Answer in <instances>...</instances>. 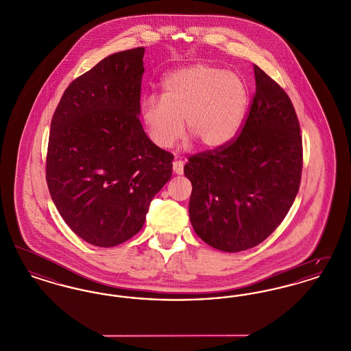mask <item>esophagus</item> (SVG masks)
Instances as JSON below:
<instances>
[{
	"mask_svg": "<svg viewBox=\"0 0 351 351\" xmlns=\"http://www.w3.org/2000/svg\"><path fill=\"white\" fill-rule=\"evenodd\" d=\"M172 168H173V172H175L176 175H182L184 172V163L182 160H175V162L172 163Z\"/></svg>",
	"mask_w": 351,
	"mask_h": 351,
	"instance_id": "obj_1",
	"label": "esophagus"
}]
</instances>
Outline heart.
<instances>
[{
	"mask_svg": "<svg viewBox=\"0 0 351 351\" xmlns=\"http://www.w3.org/2000/svg\"><path fill=\"white\" fill-rule=\"evenodd\" d=\"M249 92L242 77L223 68L196 63L171 72L162 97L142 101V118L152 143L169 149L185 129L202 147L218 149L238 134Z\"/></svg>",
	"mask_w": 351,
	"mask_h": 351,
	"instance_id": "1",
	"label": "heart"
}]
</instances>
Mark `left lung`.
<instances>
[{
	"label": "left lung",
	"mask_w": 351,
	"mask_h": 351,
	"mask_svg": "<svg viewBox=\"0 0 351 351\" xmlns=\"http://www.w3.org/2000/svg\"><path fill=\"white\" fill-rule=\"evenodd\" d=\"M255 95L241 134L188 159L189 219L209 246L255 247L282 223L299 192L300 123L283 88L254 66Z\"/></svg>",
	"instance_id": "left-lung-1"
}]
</instances>
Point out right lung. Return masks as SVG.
I'll list each match as a JSON object with an SVG mask.
<instances>
[{
  "label": "right lung",
  "mask_w": 351,
  "mask_h": 351,
  "mask_svg": "<svg viewBox=\"0 0 351 351\" xmlns=\"http://www.w3.org/2000/svg\"><path fill=\"white\" fill-rule=\"evenodd\" d=\"M145 49L102 59L68 85L51 121L46 180L71 230L113 247L138 233L173 155L145 133L141 83Z\"/></svg>",
  "instance_id": "add662e5"
}]
</instances>
